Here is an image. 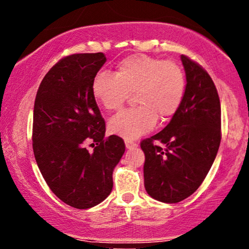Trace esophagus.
<instances>
[{"label":"esophagus","instance_id":"obj_1","mask_svg":"<svg viewBox=\"0 0 249 249\" xmlns=\"http://www.w3.org/2000/svg\"><path fill=\"white\" fill-rule=\"evenodd\" d=\"M124 142H125V147H127V149H133L138 146L137 142H135V141H132V140H129V139H125Z\"/></svg>","mask_w":249,"mask_h":249}]
</instances>
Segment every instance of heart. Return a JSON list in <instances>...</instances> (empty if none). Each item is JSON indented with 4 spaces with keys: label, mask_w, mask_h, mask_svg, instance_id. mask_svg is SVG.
Instances as JSON below:
<instances>
[{
    "label": "heart",
    "mask_w": 249,
    "mask_h": 249,
    "mask_svg": "<svg viewBox=\"0 0 249 249\" xmlns=\"http://www.w3.org/2000/svg\"><path fill=\"white\" fill-rule=\"evenodd\" d=\"M186 91V75L173 61L147 54H132L117 64L114 74L99 72L92 80V94L107 111H119L135 94L136 108L109 122V130L136 139L155 127L157 119L167 121L180 108Z\"/></svg>",
    "instance_id": "obj_1"
}]
</instances>
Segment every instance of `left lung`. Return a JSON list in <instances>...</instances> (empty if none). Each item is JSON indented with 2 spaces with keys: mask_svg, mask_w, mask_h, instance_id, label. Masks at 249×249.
<instances>
[{
  "mask_svg": "<svg viewBox=\"0 0 249 249\" xmlns=\"http://www.w3.org/2000/svg\"><path fill=\"white\" fill-rule=\"evenodd\" d=\"M186 91L181 106L161 131L140 142L146 160L144 188L156 200L175 204L193 195L205 180L221 140V110L208 72L181 55ZM158 141L164 148L154 143Z\"/></svg>",
  "mask_w": 249,
  "mask_h": 249,
  "instance_id": "obj_1",
  "label": "left lung"
}]
</instances>
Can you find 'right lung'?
Segmentation results:
<instances>
[{"label":"right lung","mask_w":249,"mask_h":249,"mask_svg":"<svg viewBox=\"0 0 249 249\" xmlns=\"http://www.w3.org/2000/svg\"><path fill=\"white\" fill-rule=\"evenodd\" d=\"M106 60L101 52L64 56L45 74L34 101L37 167L52 193L78 209L109 196L113 169L125 150L122 138L105 137L106 121L92 94V80Z\"/></svg>","instance_id":"right-lung-1"}]
</instances>
